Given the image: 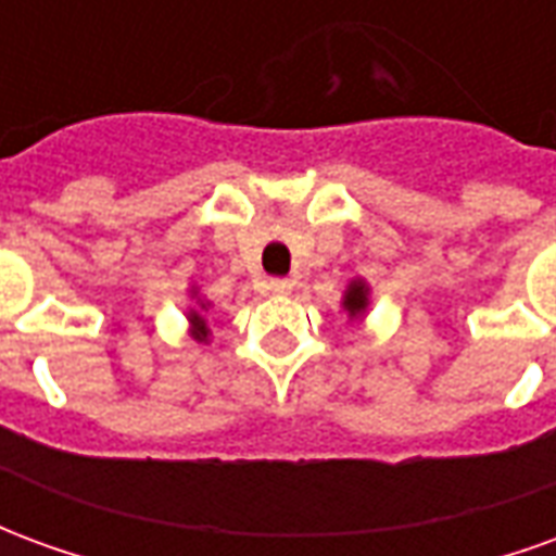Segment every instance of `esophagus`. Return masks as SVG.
<instances>
[{"instance_id":"esophagus-1","label":"esophagus","mask_w":556,"mask_h":556,"mask_svg":"<svg viewBox=\"0 0 556 556\" xmlns=\"http://www.w3.org/2000/svg\"><path fill=\"white\" fill-rule=\"evenodd\" d=\"M267 291H270V294H289L291 282L289 279H270V282H267Z\"/></svg>"}]
</instances>
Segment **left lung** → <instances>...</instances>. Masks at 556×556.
<instances>
[{"mask_svg": "<svg viewBox=\"0 0 556 556\" xmlns=\"http://www.w3.org/2000/svg\"><path fill=\"white\" fill-rule=\"evenodd\" d=\"M369 306H372V289H369V282L363 277H354L345 286V294H342V309L349 313L351 321H363L366 313H369Z\"/></svg>", "mask_w": 556, "mask_h": 556, "instance_id": "8db88e82", "label": "left lung"}]
</instances>
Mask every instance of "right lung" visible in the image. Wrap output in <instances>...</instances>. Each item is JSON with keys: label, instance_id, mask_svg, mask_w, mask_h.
I'll list each match as a JSON object with an SVG mask.
<instances>
[{"label": "right lung", "instance_id": "1", "mask_svg": "<svg viewBox=\"0 0 556 556\" xmlns=\"http://www.w3.org/2000/svg\"><path fill=\"white\" fill-rule=\"evenodd\" d=\"M214 303L207 301L199 294L195 286H190V306H187V333L195 339V342H207L211 337V327H207V309H211Z\"/></svg>", "mask_w": 556, "mask_h": 556}]
</instances>
